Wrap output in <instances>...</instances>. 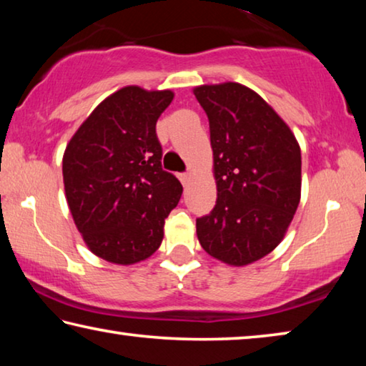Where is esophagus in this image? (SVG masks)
I'll list each match as a JSON object with an SVG mask.
<instances>
[{
  "mask_svg": "<svg viewBox=\"0 0 366 366\" xmlns=\"http://www.w3.org/2000/svg\"><path fill=\"white\" fill-rule=\"evenodd\" d=\"M179 179H181V182H182V185H187V184L190 182V179H192V174H190V172H184V174H179Z\"/></svg>",
  "mask_w": 366,
  "mask_h": 366,
  "instance_id": "1",
  "label": "esophagus"
}]
</instances>
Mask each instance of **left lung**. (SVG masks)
Returning <instances> with one entry per match:
<instances>
[{
    "instance_id": "1",
    "label": "left lung",
    "mask_w": 366,
    "mask_h": 366,
    "mask_svg": "<svg viewBox=\"0 0 366 366\" xmlns=\"http://www.w3.org/2000/svg\"><path fill=\"white\" fill-rule=\"evenodd\" d=\"M209 121L218 198L197 219L208 255L247 266L281 244L300 203L302 154L294 132L257 92L237 82L200 85Z\"/></svg>"
}]
</instances>
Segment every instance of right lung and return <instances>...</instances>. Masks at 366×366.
<instances>
[{
	"instance_id": "add662e5",
	"label": "right lung",
	"mask_w": 366,
	"mask_h": 366,
	"mask_svg": "<svg viewBox=\"0 0 366 366\" xmlns=\"http://www.w3.org/2000/svg\"><path fill=\"white\" fill-rule=\"evenodd\" d=\"M174 92L122 86L72 135L63 157L66 200L94 255L135 264L159 249L164 219L182 195L161 168L157 121Z\"/></svg>"
}]
</instances>
